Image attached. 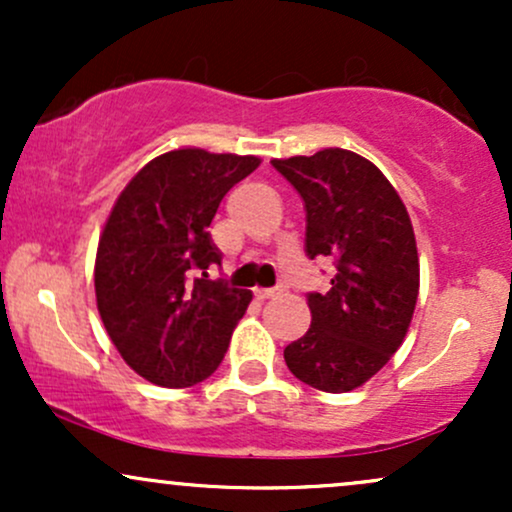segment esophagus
I'll return each instance as SVG.
<instances>
[{
  "label": "esophagus",
  "instance_id": "34e87169",
  "mask_svg": "<svg viewBox=\"0 0 512 512\" xmlns=\"http://www.w3.org/2000/svg\"><path fill=\"white\" fill-rule=\"evenodd\" d=\"M281 289H255V298L257 301H267V298L279 296Z\"/></svg>",
  "mask_w": 512,
  "mask_h": 512
}]
</instances>
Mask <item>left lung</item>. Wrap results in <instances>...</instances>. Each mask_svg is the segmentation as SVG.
Instances as JSON below:
<instances>
[{"label": "left lung", "mask_w": 512, "mask_h": 512, "mask_svg": "<svg viewBox=\"0 0 512 512\" xmlns=\"http://www.w3.org/2000/svg\"><path fill=\"white\" fill-rule=\"evenodd\" d=\"M272 166L305 202V252L330 257L327 293H308L313 322L284 349L298 380L349 392L373 378L402 344L419 296V255L402 199L373 163L354 151L274 158Z\"/></svg>", "instance_id": "1"}]
</instances>
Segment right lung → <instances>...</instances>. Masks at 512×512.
Segmentation results:
<instances>
[{
	"instance_id": "1",
	"label": "right lung",
	"mask_w": 512,
	"mask_h": 512,
	"mask_svg": "<svg viewBox=\"0 0 512 512\" xmlns=\"http://www.w3.org/2000/svg\"><path fill=\"white\" fill-rule=\"evenodd\" d=\"M257 166L255 156L168 151L129 180L110 211L96 255L98 313L149 383L197 385L223 361L252 293L209 279L221 264L209 226L226 192Z\"/></svg>"
}]
</instances>
